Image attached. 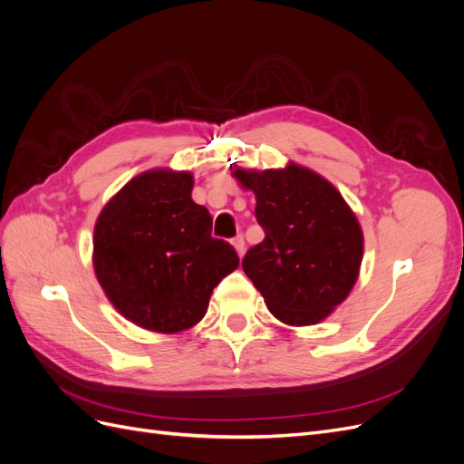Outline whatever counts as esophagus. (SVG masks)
I'll use <instances>...</instances> for the list:
<instances>
[{
	"label": "esophagus",
	"instance_id": "esophagus-1",
	"mask_svg": "<svg viewBox=\"0 0 464 464\" xmlns=\"http://www.w3.org/2000/svg\"><path fill=\"white\" fill-rule=\"evenodd\" d=\"M232 246H234V249H236V254L237 256H244V251H246V242H244V236L242 234H237L234 240H232Z\"/></svg>",
	"mask_w": 464,
	"mask_h": 464
}]
</instances>
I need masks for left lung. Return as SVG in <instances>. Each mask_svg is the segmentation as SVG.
<instances>
[{
	"label": "left lung",
	"mask_w": 464,
	"mask_h": 464,
	"mask_svg": "<svg viewBox=\"0 0 464 464\" xmlns=\"http://www.w3.org/2000/svg\"><path fill=\"white\" fill-rule=\"evenodd\" d=\"M230 170L256 193L265 240L242 266L269 312L292 327L327 319L360 275L363 234L354 210L329 179L300 164L269 170L230 164Z\"/></svg>",
	"instance_id": "obj_1"
}]
</instances>
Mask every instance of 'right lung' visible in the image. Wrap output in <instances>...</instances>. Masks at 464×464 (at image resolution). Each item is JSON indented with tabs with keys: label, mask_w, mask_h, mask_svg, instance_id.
<instances>
[{
	"label": "right lung",
	"mask_w": 464,
	"mask_h": 464,
	"mask_svg": "<svg viewBox=\"0 0 464 464\" xmlns=\"http://www.w3.org/2000/svg\"><path fill=\"white\" fill-rule=\"evenodd\" d=\"M191 172L154 168L130 179L94 224L92 266L106 298L137 327L174 334L205 317L210 294L240 265L210 236Z\"/></svg>",
	"instance_id": "1"
}]
</instances>
